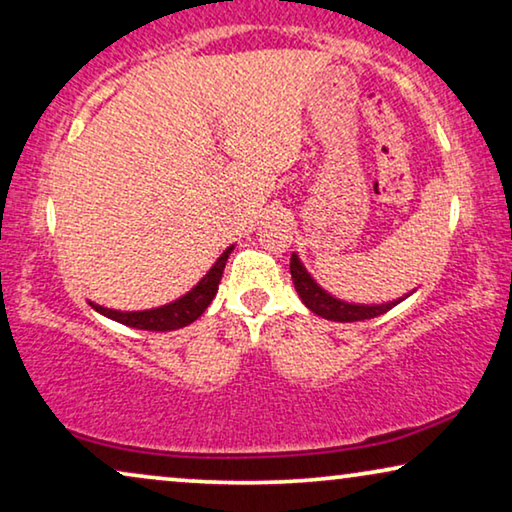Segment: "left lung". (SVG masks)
<instances>
[{
  "label": "left lung",
  "mask_w": 512,
  "mask_h": 512,
  "mask_svg": "<svg viewBox=\"0 0 512 512\" xmlns=\"http://www.w3.org/2000/svg\"><path fill=\"white\" fill-rule=\"evenodd\" d=\"M290 273H292L294 287H297L301 301H304V304L311 308L315 315H320V318H325V320H334V322L371 320L387 311H392V308L401 301V299L390 301V304H380V306L345 304V301L334 299L331 294H327L311 276H308V271L301 266L297 255H292V259H290Z\"/></svg>",
  "instance_id": "1"
}]
</instances>
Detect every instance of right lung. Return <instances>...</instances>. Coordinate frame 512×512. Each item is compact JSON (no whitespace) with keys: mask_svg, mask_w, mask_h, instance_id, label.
<instances>
[{"mask_svg":"<svg viewBox=\"0 0 512 512\" xmlns=\"http://www.w3.org/2000/svg\"><path fill=\"white\" fill-rule=\"evenodd\" d=\"M232 253V248H227L225 253L218 257V262L213 264V269L206 273L204 278L199 280L197 287H192L190 292L181 297L174 304L153 308V311H134V313H122V311H113V308H104L92 304L95 311H99L106 318H111L120 325L134 327V329H148V331H171V329H181L187 327L190 322L199 318L201 313L206 311L208 304H211L215 292H218L222 271H225L227 257Z\"/></svg>","mask_w":512,"mask_h":512,"instance_id":"1","label":"right lung"}]
</instances>
